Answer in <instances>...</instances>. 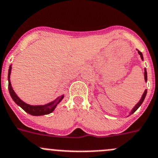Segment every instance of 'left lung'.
<instances>
[{
  "label": "left lung",
  "mask_w": 158,
  "mask_h": 158,
  "mask_svg": "<svg viewBox=\"0 0 158 158\" xmlns=\"http://www.w3.org/2000/svg\"><path fill=\"white\" fill-rule=\"evenodd\" d=\"M138 53H139V56H140V57H141L142 60H143V54H142L141 52L138 51ZM144 79H145V81L147 82V69H144ZM147 89H146V90L144 91V92H143V95H142V98H141V99H140L139 102L138 103H137L136 105H135V106H134V108H133V109L131 110V112H130V115H131V114H132L133 113H135V111L137 110V109H138V108L140 106H141V104L143 103V101H144V99H145L146 95H147Z\"/></svg>",
  "instance_id": "left-lung-1"
}]
</instances>
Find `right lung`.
<instances>
[{
  "label": "right lung",
  "mask_w": 158,
  "mask_h": 158,
  "mask_svg": "<svg viewBox=\"0 0 158 158\" xmlns=\"http://www.w3.org/2000/svg\"><path fill=\"white\" fill-rule=\"evenodd\" d=\"M11 65L9 66V69H8V91H9V93L11 97L12 98V99L14 100V102L17 104L18 106H19L20 107L25 110L26 112L28 113V114H31L33 116H42L45 115V114H51L52 112L54 111V110L56 109V107L57 106L58 104L61 102L62 99H63L64 95H61V96H59L58 98H56L54 101L52 102H48L47 104H44V105H30V104L26 103L25 102H23V100L19 98L18 95L15 94V92L13 90L12 87H11V81H10V75H11Z\"/></svg>",
  "instance_id": "right-lung-1"
}]
</instances>
